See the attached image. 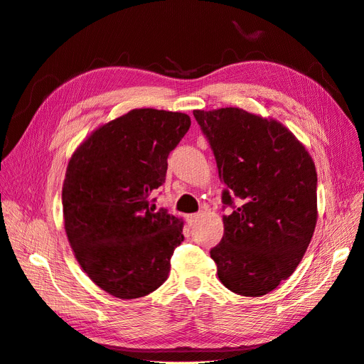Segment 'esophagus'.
Masks as SVG:
<instances>
[{
    "label": "esophagus",
    "instance_id": "esophagus-1",
    "mask_svg": "<svg viewBox=\"0 0 364 364\" xmlns=\"http://www.w3.org/2000/svg\"><path fill=\"white\" fill-rule=\"evenodd\" d=\"M199 218H200V214H190V215H186V222H188L190 225H194Z\"/></svg>",
    "mask_w": 364,
    "mask_h": 364
}]
</instances>
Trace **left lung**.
I'll use <instances>...</instances> for the list:
<instances>
[{"label": "left lung", "instance_id": "8db88e82", "mask_svg": "<svg viewBox=\"0 0 364 364\" xmlns=\"http://www.w3.org/2000/svg\"><path fill=\"white\" fill-rule=\"evenodd\" d=\"M193 114L225 183L223 208H232L211 249L218 279L241 296L267 294L296 270L314 234V162L277 119L240 107Z\"/></svg>", "mask_w": 364, "mask_h": 364}]
</instances>
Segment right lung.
Listing matches in <instances>:
<instances>
[{"label": "right lung", "mask_w": 364, "mask_h": 364, "mask_svg": "<svg viewBox=\"0 0 364 364\" xmlns=\"http://www.w3.org/2000/svg\"><path fill=\"white\" fill-rule=\"evenodd\" d=\"M182 112L134 109L94 130L68 162L62 188L65 230L98 287L136 299L165 282L182 218L150 206L165 182L168 155L188 132Z\"/></svg>", "instance_id": "1"}]
</instances>
